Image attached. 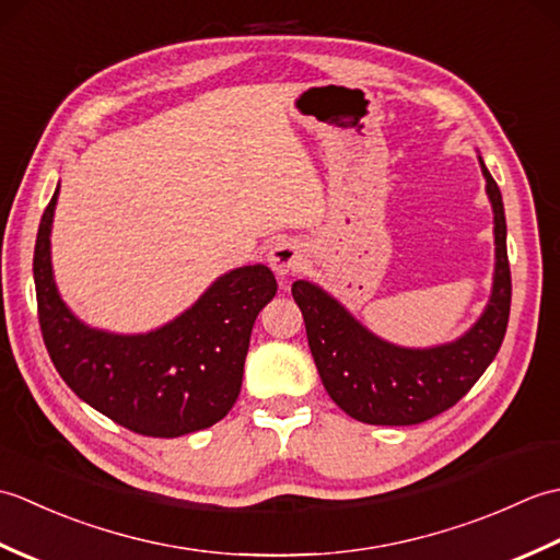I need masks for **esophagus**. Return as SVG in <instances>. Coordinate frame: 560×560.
I'll return each mask as SVG.
<instances>
[{"label":"esophagus","instance_id":"1","mask_svg":"<svg viewBox=\"0 0 560 560\" xmlns=\"http://www.w3.org/2000/svg\"><path fill=\"white\" fill-rule=\"evenodd\" d=\"M303 247L291 241V237H281L271 245L269 249V267L283 277V273H291V271H299L303 267Z\"/></svg>","mask_w":560,"mask_h":560}]
</instances>
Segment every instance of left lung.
I'll list each match as a JSON object with an SVG mask.
<instances>
[{
    "label": "left lung",
    "instance_id": "8db88e82",
    "mask_svg": "<svg viewBox=\"0 0 560 560\" xmlns=\"http://www.w3.org/2000/svg\"><path fill=\"white\" fill-rule=\"evenodd\" d=\"M479 165L493 209V287L481 317L455 341L428 349L399 347L373 335L317 283L299 279L291 287L327 395L355 421L413 425L433 419L467 395L501 349L513 293L505 209L481 156Z\"/></svg>",
    "mask_w": 560,
    "mask_h": 560
}]
</instances>
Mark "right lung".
Returning <instances> with one entry per match:
<instances>
[{
  "label": "right lung",
  "instance_id": "add662e5",
  "mask_svg": "<svg viewBox=\"0 0 560 560\" xmlns=\"http://www.w3.org/2000/svg\"><path fill=\"white\" fill-rule=\"evenodd\" d=\"M57 195L59 185L33 253L38 319L57 373L79 399L139 435L180 438L221 421L241 395L255 319L277 295L271 269L247 265L221 273L185 313L144 335L89 327L55 283Z\"/></svg>",
  "mask_w": 560,
  "mask_h": 560
}]
</instances>
